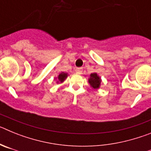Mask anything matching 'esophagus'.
<instances>
[{"instance_id": "34e87169", "label": "esophagus", "mask_w": 151, "mask_h": 151, "mask_svg": "<svg viewBox=\"0 0 151 151\" xmlns=\"http://www.w3.org/2000/svg\"><path fill=\"white\" fill-rule=\"evenodd\" d=\"M76 73H78V74H81L82 73V68H76Z\"/></svg>"}]
</instances>
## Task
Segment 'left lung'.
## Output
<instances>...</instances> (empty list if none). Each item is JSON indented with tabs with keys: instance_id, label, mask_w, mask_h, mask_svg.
Returning a JSON list of instances; mask_svg holds the SVG:
<instances>
[{
	"instance_id": "1",
	"label": "left lung",
	"mask_w": 151,
	"mask_h": 151,
	"mask_svg": "<svg viewBox=\"0 0 151 151\" xmlns=\"http://www.w3.org/2000/svg\"><path fill=\"white\" fill-rule=\"evenodd\" d=\"M90 78L88 79V82L92 88L94 89L99 88L100 85H101V79L97 73H91L90 75Z\"/></svg>"
}]
</instances>
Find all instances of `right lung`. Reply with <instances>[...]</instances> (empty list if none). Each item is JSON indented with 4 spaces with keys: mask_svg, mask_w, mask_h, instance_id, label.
Segmentation results:
<instances>
[{
    "mask_svg": "<svg viewBox=\"0 0 151 151\" xmlns=\"http://www.w3.org/2000/svg\"><path fill=\"white\" fill-rule=\"evenodd\" d=\"M66 78H67V73H62L59 75V76H58V80H59L60 82H63L64 80L66 79Z\"/></svg>",
    "mask_w": 151,
    "mask_h": 151,
    "instance_id": "1",
    "label": "right lung"
}]
</instances>
